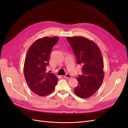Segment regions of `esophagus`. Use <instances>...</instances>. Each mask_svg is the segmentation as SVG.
I'll return each mask as SVG.
<instances>
[{
  "label": "esophagus",
  "instance_id": "1",
  "mask_svg": "<svg viewBox=\"0 0 128 128\" xmlns=\"http://www.w3.org/2000/svg\"><path fill=\"white\" fill-rule=\"evenodd\" d=\"M64 78H72L71 75L69 74H67L64 75Z\"/></svg>",
  "mask_w": 128,
  "mask_h": 128
}]
</instances>
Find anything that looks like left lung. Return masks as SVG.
Here are the masks:
<instances>
[{
    "instance_id": "left-lung-1",
    "label": "left lung",
    "mask_w": 128,
    "mask_h": 128,
    "mask_svg": "<svg viewBox=\"0 0 128 128\" xmlns=\"http://www.w3.org/2000/svg\"><path fill=\"white\" fill-rule=\"evenodd\" d=\"M77 63L82 66V74L76 78L78 84L74 90L76 96L87 98L94 94L104 77V62L101 51L94 42L83 37H67Z\"/></svg>"
}]
</instances>
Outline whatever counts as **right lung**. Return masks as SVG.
I'll return each instance as SVG.
<instances>
[{
    "label": "right lung",
    "mask_w": 128,
    "mask_h": 128,
    "mask_svg": "<svg viewBox=\"0 0 128 128\" xmlns=\"http://www.w3.org/2000/svg\"><path fill=\"white\" fill-rule=\"evenodd\" d=\"M59 38L45 37L37 40L27 52L24 64L26 82L33 92L40 96H45L52 92L58 79L52 73L47 72L46 67L52 50Z\"/></svg>",
    "instance_id": "add662e5"
}]
</instances>
